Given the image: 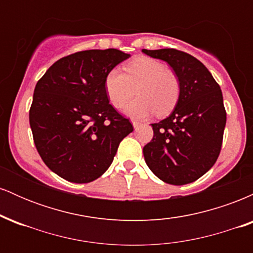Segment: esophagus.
<instances>
[{"label": "esophagus", "mask_w": 253, "mask_h": 253, "mask_svg": "<svg viewBox=\"0 0 253 253\" xmlns=\"http://www.w3.org/2000/svg\"><path fill=\"white\" fill-rule=\"evenodd\" d=\"M132 124H133V127H134V128H138V126L140 125V123H138V121H135V120H133Z\"/></svg>", "instance_id": "34e87169"}]
</instances>
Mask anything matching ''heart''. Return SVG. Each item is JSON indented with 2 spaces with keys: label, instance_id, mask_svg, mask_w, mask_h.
Returning a JSON list of instances; mask_svg holds the SVG:
<instances>
[{
  "label": "heart",
  "instance_id": "1",
  "mask_svg": "<svg viewBox=\"0 0 253 253\" xmlns=\"http://www.w3.org/2000/svg\"><path fill=\"white\" fill-rule=\"evenodd\" d=\"M138 97L126 104L124 113L130 118H145L157 113L164 115L175 107L179 97L178 77L159 60L138 57L125 66V72L114 68L104 78V89L110 103L123 107L134 95Z\"/></svg>",
  "mask_w": 253,
  "mask_h": 253
}]
</instances>
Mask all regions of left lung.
I'll use <instances>...</instances> for the list:
<instances>
[{
	"mask_svg": "<svg viewBox=\"0 0 253 253\" xmlns=\"http://www.w3.org/2000/svg\"><path fill=\"white\" fill-rule=\"evenodd\" d=\"M143 52L169 64L181 84L173 112L152 124L153 138L143 150L145 162L163 182L188 184L205 175L221 151L226 125L221 89L208 69L185 52Z\"/></svg>",
	"mask_w": 253,
	"mask_h": 253,
	"instance_id": "left-lung-1",
	"label": "left lung"
}]
</instances>
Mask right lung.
Listing matches in <instances>:
<instances>
[{"instance_id": "obj_1", "label": "right lung", "mask_w": 253, "mask_h": 253, "mask_svg": "<svg viewBox=\"0 0 253 253\" xmlns=\"http://www.w3.org/2000/svg\"><path fill=\"white\" fill-rule=\"evenodd\" d=\"M130 54L115 48L60 58L38 81L30 109L43 163L62 178L89 183L106 172L132 124L109 103L104 78Z\"/></svg>"}]
</instances>
